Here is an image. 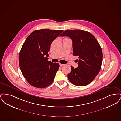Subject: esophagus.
<instances>
[{
  "label": "esophagus",
  "instance_id": "34e87169",
  "mask_svg": "<svg viewBox=\"0 0 121 121\" xmlns=\"http://www.w3.org/2000/svg\"><path fill=\"white\" fill-rule=\"evenodd\" d=\"M59 65H60V67H62V66H63L64 65V64H62V63H59Z\"/></svg>",
  "mask_w": 121,
  "mask_h": 121
}]
</instances>
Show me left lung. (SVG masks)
<instances>
[{
    "label": "left lung",
    "mask_w": 121,
    "mask_h": 121,
    "mask_svg": "<svg viewBox=\"0 0 121 121\" xmlns=\"http://www.w3.org/2000/svg\"><path fill=\"white\" fill-rule=\"evenodd\" d=\"M61 36H68L72 39L73 54L79 57L78 67L71 66V72L68 74L70 82L78 86L88 85L95 79L101 68L103 52L101 46L92 34L83 30H67Z\"/></svg>",
    "instance_id": "1"
}]
</instances>
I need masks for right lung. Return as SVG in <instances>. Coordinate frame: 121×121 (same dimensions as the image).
Masks as SVG:
<instances>
[{"instance_id": "1", "label": "right lung", "mask_w": 121, "mask_h": 121, "mask_svg": "<svg viewBox=\"0 0 121 121\" xmlns=\"http://www.w3.org/2000/svg\"><path fill=\"white\" fill-rule=\"evenodd\" d=\"M63 31L35 30L24 42L19 54V65L23 77L32 86L43 88L52 83L59 65L48 61V52L53 41Z\"/></svg>"}]
</instances>
